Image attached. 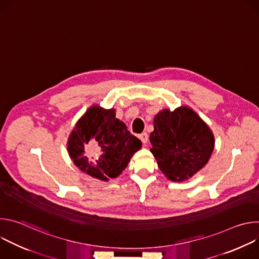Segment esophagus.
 I'll return each mask as SVG.
<instances>
[{"label":"esophagus","mask_w":259,"mask_h":259,"mask_svg":"<svg viewBox=\"0 0 259 259\" xmlns=\"http://www.w3.org/2000/svg\"><path fill=\"white\" fill-rule=\"evenodd\" d=\"M138 138L141 140V142H142L143 144H146L147 141H149V135H147V133H145V132L139 134V135H138Z\"/></svg>","instance_id":"34e87169"}]
</instances>
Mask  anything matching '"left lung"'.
Returning a JSON list of instances; mask_svg holds the SVG:
<instances>
[{"mask_svg":"<svg viewBox=\"0 0 259 259\" xmlns=\"http://www.w3.org/2000/svg\"><path fill=\"white\" fill-rule=\"evenodd\" d=\"M150 140L160 170L173 181L195 175L208 163L214 150L212 131L188 106L158 113Z\"/></svg>","mask_w":259,"mask_h":259,"instance_id":"obj_1","label":"left lung"}]
</instances>
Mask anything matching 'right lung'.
Listing matches in <instances>:
<instances>
[{"instance_id":"right-lung-1","label":"right lung","mask_w":259,"mask_h":259,"mask_svg":"<svg viewBox=\"0 0 259 259\" xmlns=\"http://www.w3.org/2000/svg\"><path fill=\"white\" fill-rule=\"evenodd\" d=\"M89 142L95 143L101 150L95 160H89L84 155V146ZM140 147L141 141L116 118L115 109H104L99 105L91 106L77 122L67 142L68 154L75 165L103 181L118 177Z\"/></svg>"}]
</instances>
